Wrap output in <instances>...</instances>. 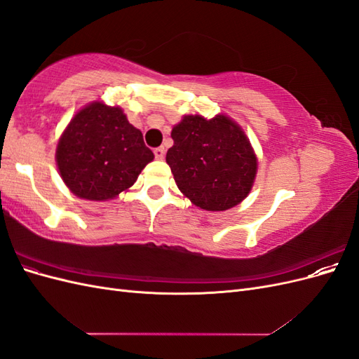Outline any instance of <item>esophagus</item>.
<instances>
[{"mask_svg":"<svg viewBox=\"0 0 359 359\" xmlns=\"http://www.w3.org/2000/svg\"><path fill=\"white\" fill-rule=\"evenodd\" d=\"M154 156L157 160H163V157H165V148L163 147H158L154 149Z\"/></svg>","mask_w":359,"mask_h":359,"instance_id":"1","label":"esophagus"}]
</instances>
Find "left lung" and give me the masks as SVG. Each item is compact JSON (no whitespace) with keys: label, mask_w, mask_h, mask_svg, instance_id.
<instances>
[{"label":"left lung","mask_w":359,"mask_h":359,"mask_svg":"<svg viewBox=\"0 0 359 359\" xmlns=\"http://www.w3.org/2000/svg\"><path fill=\"white\" fill-rule=\"evenodd\" d=\"M166 161L178 189L202 210L224 211L240 203L253 186L257 160L232 119L184 116L173 127Z\"/></svg>","instance_id":"8db88e82"}]
</instances>
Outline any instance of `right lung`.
I'll return each instance as SVG.
<instances>
[{"label":"right lung","instance_id":"add662e5","mask_svg":"<svg viewBox=\"0 0 359 359\" xmlns=\"http://www.w3.org/2000/svg\"><path fill=\"white\" fill-rule=\"evenodd\" d=\"M153 158L140 130L123 111L99 102L74 115L57 147L62 181L76 196L88 201L114 199L133 186Z\"/></svg>","mask_w":359,"mask_h":359}]
</instances>
